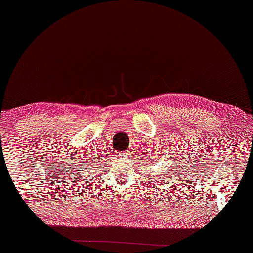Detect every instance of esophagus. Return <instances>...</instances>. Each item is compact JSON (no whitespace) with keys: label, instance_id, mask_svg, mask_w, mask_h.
I'll return each mask as SVG.
<instances>
[{"label":"esophagus","instance_id":"1","mask_svg":"<svg viewBox=\"0 0 253 253\" xmlns=\"http://www.w3.org/2000/svg\"><path fill=\"white\" fill-rule=\"evenodd\" d=\"M120 154L122 155V157H126V155L128 154V151H123V152H121Z\"/></svg>","mask_w":253,"mask_h":253}]
</instances>
